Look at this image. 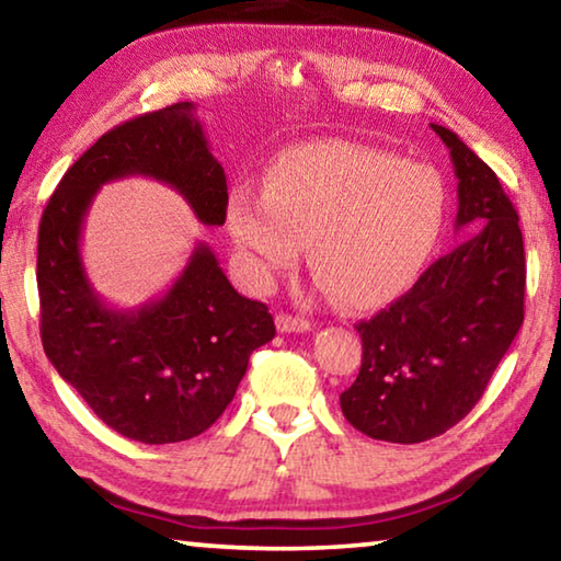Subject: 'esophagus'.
Listing matches in <instances>:
<instances>
[{
    "label": "esophagus",
    "mask_w": 561,
    "mask_h": 561,
    "mask_svg": "<svg viewBox=\"0 0 561 561\" xmlns=\"http://www.w3.org/2000/svg\"><path fill=\"white\" fill-rule=\"evenodd\" d=\"M277 329L282 331V334H307V331H311V324L301 317L279 314L277 317Z\"/></svg>",
    "instance_id": "esophagus-1"
}]
</instances>
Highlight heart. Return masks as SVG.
Returning <instances> with one entry per match:
<instances>
[{"instance_id":"heart-1","label":"heart","mask_w":561,"mask_h":561,"mask_svg":"<svg viewBox=\"0 0 561 561\" xmlns=\"http://www.w3.org/2000/svg\"><path fill=\"white\" fill-rule=\"evenodd\" d=\"M448 185L438 168L354 140L284 150L264 187L230 190L225 222L247 279L267 289L294 270L307 242L317 289L366 311L415 282L440 240Z\"/></svg>"}]
</instances>
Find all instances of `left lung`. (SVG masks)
<instances>
[{
	"instance_id": "obj_1",
	"label": "left lung",
	"mask_w": 561,
	"mask_h": 561,
	"mask_svg": "<svg viewBox=\"0 0 561 561\" xmlns=\"http://www.w3.org/2000/svg\"><path fill=\"white\" fill-rule=\"evenodd\" d=\"M431 128L458 175L455 232L470 234L401 299L360 321V371L341 393L356 431L403 445L443 435L472 411L525 319L517 210L488 163L450 128Z\"/></svg>"
}]
</instances>
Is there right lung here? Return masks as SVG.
I'll use <instances>...</instances> for the list:
<instances>
[{
    "label": "right lung",
    "instance_id": "1",
    "mask_svg": "<svg viewBox=\"0 0 561 561\" xmlns=\"http://www.w3.org/2000/svg\"><path fill=\"white\" fill-rule=\"evenodd\" d=\"M133 175L173 187L203 225L225 222L227 178L193 101L103 133L66 170L42 215V344L108 428L148 445L180 443L230 405L250 354L274 339V319L267 304L237 294L205 242L160 297L136 309L101 299L83 267V222L101 185Z\"/></svg>",
    "mask_w": 561,
    "mask_h": 561
}]
</instances>
